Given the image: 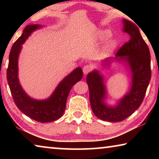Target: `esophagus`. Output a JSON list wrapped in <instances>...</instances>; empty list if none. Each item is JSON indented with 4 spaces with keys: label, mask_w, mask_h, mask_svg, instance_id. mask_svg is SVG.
Returning <instances> with one entry per match:
<instances>
[{
    "label": "esophagus",
    "mask_w": 159,
    "mask_h": 159,
    "mask_svg": "<svg viewBox=\"0 0 159 159\" xmlns=\"http://www.w3.org/2000/svg\"><path fill=\"white\" fill-rule=\"evenodd\" d=\"M91 69H92V67H91L90 66L85 65L84 67H83V74H88L91 71Z\"/></svg>",
    "instance_id": "1"
}]
</instances>
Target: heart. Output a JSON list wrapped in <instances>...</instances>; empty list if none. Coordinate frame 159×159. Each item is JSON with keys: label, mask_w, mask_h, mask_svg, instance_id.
<instances>
[{"label": "heart", "mask_w": 159, "mask_h": 159, "mask_svg": "<svg viewBox=\"0 0 159 159\" xmlns=\"http://www.w3.org/2000/svg\"><path fill=\"white\" fill-rule=\"evenodd\" d=\"M112 34L111 31L109 30H99L97 33V39L99 41H105L109 38H111ZM117 46V42L115 39H111L107 42L104 47V52L107 53H111L114 51Z\"/></svg>", "instance_id": "obj_1"}]
</instances>
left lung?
<instances>
[{
	"mask_svg": "<svg viewBox=\"0 0 159 159\" xmlns=\"http://www.w3.org/2000/svg\"><path fill=\"white\" fill-rule=\"evenodd\" d=\"M123 24V31L130 36V41L120 48L115 58L106 59L102 64L109 65L112 60L127 64L132 76L130 90L116 105L110 106L105 102L106 85L99 71L94 70L86 77L91 108L97 117L105 121H121L136 111L143 101L152 76L150 52L139 29L125 19Z\"/></svg>",
	"mask_w": 159,
	"mask_h": 159,
	"instance_id": "obj_1",
	"label": "left lung"
}]
</instances>
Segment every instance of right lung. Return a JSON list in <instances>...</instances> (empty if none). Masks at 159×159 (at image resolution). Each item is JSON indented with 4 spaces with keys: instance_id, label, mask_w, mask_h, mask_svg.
<instances>
[{
    "instance_id": "add662e5",
    "label": "right lung",
    "mask_w": 159,
    "mask_h": 159,
    "mask_svg": "<svg viewBox=\"0 0 159 159\" xmlns=\"http://www.w3.org/2000/svg\"><path fill=\"white\" fill-rule=\"evenodd\" d=\"M39 25H29L24 29L21 36L15 42L9 55L7 80L16 106L29 118L41 123L54 121L63 115L66 99L72 86L83 78L80 67H77L59 83L49 98L38 100L31 98L22 89L18 78V59L22 44L32 32L41 28Z\"/></svg>"
}]
</instances>
